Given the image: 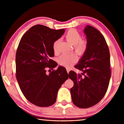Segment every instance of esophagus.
<instances>
[{"instance_id": "esophagus-1", "label": "esophagus", "mask_w": 124, "mask_h": 124, "mask_svg": "<svg viewBox=\"0 0 124 124\" xmlns=\"http://www.w3.org/2000/svg\"><path fill=\"white\" fill-rule=\"evenodd\" d=\"M66 70H67V73H69V72H70V68H66Z\"/></svg>"}]
</instances>
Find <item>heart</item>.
Segmentation results:
<instances>
[{"mask_svg":"<svg viewBox=\"0 0 124 124\" xmlns=\"http://www.w3.org/2000/svg\"><path fill=\"white\" fill-rule=\"evenodd\" d=\"M66 39L70 44L73 45L75 51L79 55H83L86 51L87 47V41L85 39H81V35L74 29H70L67 32ZM58 40H56L54 43L53 50L55 53L58 52ZM78 57L74 53L70 54H64L58 58V62L62 66L69 67L77 61Z\"/></svg>","mask_w":124,"mask_h":124,"instance_id":"1","label":"heart"}]
</instances>
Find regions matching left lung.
Returning <instances> with one entry per match:
<instances>
[{
    "instance_id": "1",
    "label": "left lung",
    "mask_w": 124,
    "mask_h": 124,
    "mask_svg": "<svg viewBox=\"0 0 124 124\" xmlns=\"http://www.w3.org/2000/svg\"><path fill=\"white\" fill-rule=\"evenodd\" d=\"M87 47L75 67L81 74L70 71L69 77L74 82L70 89L72 101L81 108L98 103L107 91L111 70L110 53L103 35L94 27L87 25L84 29Z\"/></svg>"
}]
</instances>
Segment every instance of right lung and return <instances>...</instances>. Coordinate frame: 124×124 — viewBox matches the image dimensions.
I'll return each mask as SVG.
<instances>
[{
	"label": "right lung",
	"instance_id": "1",
	"mask_svg": "<svg viewBox=\"0 0 124 124\" xmlns=\"http://www.w3.org/2000/svg\"><path fill=\"white\" fill-rule=\"evenodd\" d=\"M64 29L55 30L37 24L27 31L20 41L16 54V79L24 97L37 106L45 107L55 103L58 90L68 78L64 67L46 73V68L57 63L54 57V43Z\"/></svg>",
	"mask_w": 124,
	"mask_h": 124
}]
</instances>
